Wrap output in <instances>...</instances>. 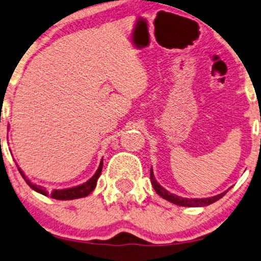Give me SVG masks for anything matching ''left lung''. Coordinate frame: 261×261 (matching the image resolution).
<instances>
[{"label": "left lung", "mask_w": 261, "mask_h": 261, "mask_svg": "<svg viewBox=\"0 0 261 261\" xmlns=\"http://www.w3.org/2000/svg\"><path fill=\"white\" fill-rule=\"evenodd\" d=\"M150 180H151L152 187H154V190L156 191V193H158L159 196H161L163 199L171 201V203L176 204V205H179V206L196 207V206L210 205V204H213V203H215V201H217L218 199H221V198L228 192V190H227V191H224L223 193L217 194V196H214V197H209V198H182V197L176 196V194L169 193L166 189H163V187L160 185V184L156 181V179L154 178L152 169H150Z\"/></svg>", "instance_id": "8db88e82"}]
</instances>
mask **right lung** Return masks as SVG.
<instances>
[{"instance_id":"1","label":"right lung","mask_w":261,"mask_h":261,"mask_svg":"<svg viewBox=\"0 0 261 261\" xmlns=\"http://www.w3.org/2000/svg\"><path fill=\"white\" fill-rule=\"evenodd\" d=\"M17 169H19L20 174L22 175V178L25 179V181L27 182V185H29L32 190L37 191V192H39L41 194H44V196H48V194H50L51 198H55V199H58V200H70V199H77V198H82V197L88 196V194L92 192L93 190L95 189L96 181H98L99 176H100V174H101V171H102V161L100 162L98 171L95 172V174L93 175L92 178L88 180V181H86L85 184H82V185H79V186H76V187H71V189L54 190L51 193H48L47 191L45 190L43 186L34 185V184L31 182L30 180L26 178L25 174H23V172L19 168V167H17Z\"/></svg>"}]
</instances>
